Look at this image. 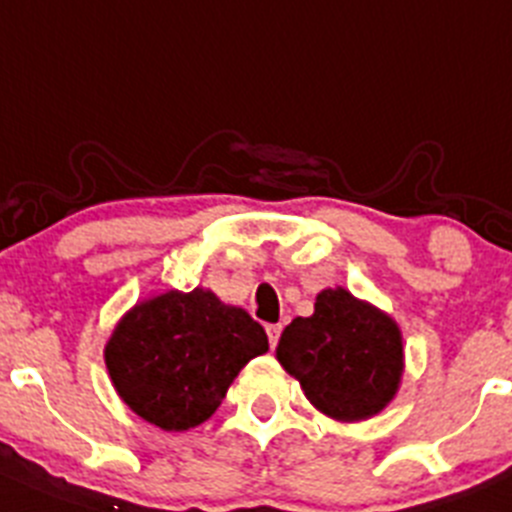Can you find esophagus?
Instances as JSON below:
<instances>
[{"label":"esophagus","mask_w":512,"mask_h":512,"mask_svg":"<svg viewBox=\"0 0 512 512\" xmlns=\"http://www.w3.org/2000/svg\"><path fill=\"white\" fill-rule=\"evenodd\" d=\"M266 334H269L271 347H276V342H279V337H281V324H269L266 326Z\"/></svg>","instance_id":"34e87169"}]
</instances>
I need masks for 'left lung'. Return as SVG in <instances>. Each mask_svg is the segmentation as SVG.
<instances>
[{"instance_id":"left-lung-1","label":"left lung","mask_w":512,"mask_h":512,"mask_svg":"<svg viewBox=\"0 0 512 512\" xmlns=\"http://www.w3.org/2000/svg\"><path fill=\"white\" fill-rule=\"evenodd\" d=\"M276 359L321 415L362 422L397 397L405 344L387 311L337 286L316 294L314 314L286 326Z\"/></svg>"}]
</instances>
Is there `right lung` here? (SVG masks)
<instances>
[{
	"mask_svg": "<svg viewBox=\"0 0 512 512\" xmlns=\"http://www.w3.org/2000/svg\"><path fill=\"white\" fill-rule=\"evenodd\" d=\"M264 326L211 289H170L138 301L105 344V367L125 405L165 432L206 422L253 357Z\"/></svg>",
	"mask_w": 512,
	"mask_h": 512,
	"instance_id": "right-lung-1",
	"label": "right lung"
}]
</instances>
